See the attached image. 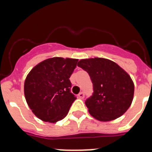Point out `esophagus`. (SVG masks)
<instances>
[{
    "label": "esophagus",
    "instance_id": "1",
    "mask_svg": "<svg viewBox=\"0 0 152 152\" xmlns=\"http://www.w3.org/2000/svg\"><path fill=\"white\" fill-rule=\"evenodd\" d=\"M78 97L80 99H83L84 97V92H80V94H78Z\"/></svg>",
    "mask_w": 152,
    "mask_h": 152
}]
</instances>
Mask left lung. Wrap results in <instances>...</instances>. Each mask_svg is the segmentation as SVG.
I'll return each mask as SVG.
<instances>
[{
  "mask_svg": "<svg viewBox=\"0 0 152 152\" xmlns=\"http://www.w3.org/2000/svg\"><path fill=\"white\" fill-rule=\"evenodd\" d=\"M77 66L88 72L93 83V95L85 101L93 117L108 122L127 111L133 100L135 87L126 71L103 58L81 59Z\"/></svg>",
  "mask_w": 152,
  "mask_h": 152,
  "instance_id": "obj_1",
  "label": "left lung"
}]
</instances>
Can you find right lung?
Wrapping results in <instances>:
<instances>
[{
    "instance_id": "1",
    "label": "right lung",
    "mask_w": 152,
    "mask_h": 152,
    "mask_svg": "<svg viewBox=\"0 0 152 152\" xmlns=\"http://www.w3.org/2000/svg\"><path fill=\"white\" fill-rule=\"evenodd\" d=\"M78 59L54 57L36 64L24 83V94L32 112L44 122L55 123L67 116L76 96L69 78Z\"/></svg>"
}]
</instances>
